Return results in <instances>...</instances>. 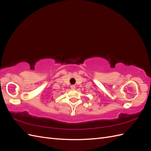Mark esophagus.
Wrapping results in <instances>:
<instances>
[{"label":"esophagus","instance_id":"obj_1","mask_svg":"<svg viewBox=\"0 0 151 151\" xmlns=\"http://www.w3.org/2000/svg\"><path fill=\"white\" fill-rule=\"evenodd\" d=\"M70 88L72 89H76V86H74V85H72L71 86H70Z\"/></svg>","mask_w":151,"mask_h":151}]
</instances>
